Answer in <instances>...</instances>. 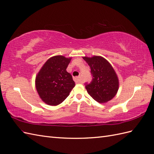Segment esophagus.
Returning <instances> with one entry per match:
<instances>
[{
  "mask_svg": "<svg viewBox=\"0 0 154 154\" xmlns=\"http://www.w3.org/2000/svg\"><path fill=\"white\" fill-rule=\"evenodd\" d=\"M74 82H76V84H79V83H82V80L81 79V78L80 76H77V77H75L74 78Z\"/></svg>",
  "mask_w": 154,
  "mask_h": 154,
  "instance_id": "1",
  "label": "esophagus"
}]
</instances>
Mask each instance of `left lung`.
I'll return each instance as SVG.
<instances>
[{"instance_id": "8db88e82", "label": "left lung", "mask_w": 154, "mask_h": 154, "mask_svg": "<svg viewBox=\"0 0 154 154\" xmlns=\"http://www.w3.org/2000/svg\"><path fill=\"white\" fill-rule=\"evenodd\" d=\"M91 69L92 80L85 83V89L92 98L98 103L110 100L116 95L119 82L114 69L105 59L100 56L83 58Z\"/></svg>"}]
</instances>
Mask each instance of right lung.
Instances as JSON below:
<instances>
[{"label": "right lung", "instance_id": "1", "mask_svg": "<svg viewBox=\"0 0 154 154\" xmlns=\"http://www.w3.org/2000/svg\"><path fill=\"white\" fill-rule=\"evenodd\" d=\"M71 58L57 55L49 59L36 78V88L44 103L51 106L61 104L75 86L66 68Z\"/></svg>", "mask_w": 154, "mask_h": 154}]
</instances>
